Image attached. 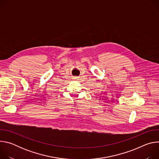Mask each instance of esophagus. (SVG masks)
Returning a JSON list of instances; mask_svg holds the SVG:
<instances>
[{"label":"esophagus","instance_id":"esophagus-1","mask_svg":"<svg viewBox=\"0 0 159 159\" xmlns=\"http://www.w3.org/2000/svg\"><path fill=\"white\" fill-rule=\"evenodd\" d=\"M74 79H77V77H75V78H74Z\"/></svg>","mask_w":159,"mask_h":159}]
</instances>
